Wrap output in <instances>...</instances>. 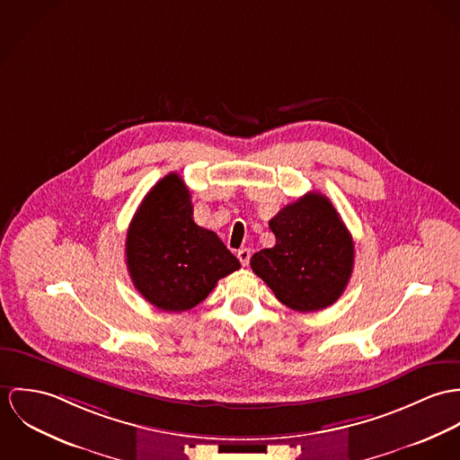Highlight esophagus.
I'll return each mask as SVG.
<instances>
[{
	"mask_svg": "<svg viewBox=\"0 0 460 460\" xmlns=\"http://www.w3.org/2000/svg\"><path fill=\"white\" fill-rule=\"evenodd\" d=\"M238 259H240V262H242L243 266H247L249 261H251V249H242V251H238Z\"/></svg>",
	"mask_w": 460,
	"mask_h": 460,
	"instance_id": "obj_1",
	"label": "esophagus"
}]
</instances>
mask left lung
<instances>
[{
  "label": "left lung",
  "mask_w": 460,
  "mask_h": 460,
  "mask_svg": "<svg viewBox=\"0 0 460 460\" xmlns=\"http://www.w3.org/2000/svg\"><path fill=\"white\" fill-rule=\"evenodd\" d=\"M275 247L251 259L277 300L298 312L333 305L355 264V243L337 209L319 192L284 206L271 220Z\"/></svg>",
  "instance_id": "1"
}]
</instances>
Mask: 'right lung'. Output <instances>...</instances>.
I'll return each instance as SVG.
<instances>
[{"label": "right lung", "instance_id": "add662e5", "mask_svg": "<svg viewBox=\"0 0 460 460\" xmlns=\"http://www.w3.org/2000/svg\"><path fill=\"white\" fill-rule=\"evenodd\" d=\"M125 254L136 289L165 312L201 304L220 279L240 268L222 240L194 222L190 192L176 172L164 176L137 208Z\"/></svg>", "mask_w": 460, "mask_h": 460}]
</instances>
